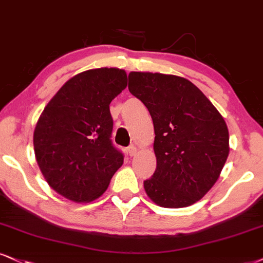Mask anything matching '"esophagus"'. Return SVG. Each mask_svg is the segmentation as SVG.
Instances as JSON below:
<instances>
[{
  "instance_id": "34e87169",
  "label": "esophagus",
  "mask_w": 263,
  "mask_h": 263,
  "mask_svg": "<svg viewBox=\"0 0 263 263\" xmlns=\"http://www.w3.org/2000/svg\"><path fill=\"white\" fill-rule=\"evenodd\" d=\"M137 151H138V148L135 147L134 145H132V146L128 147V154H129V156H135V155H137Z\"/></svg>"
}]
</instances>
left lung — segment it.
<instances>
[{
  "label": "left lung",
  "mask_w": 263,
  "mask_h": 263,
  "mask_svg": "<svg viewBox=\"0 0 263 263\" xmlns=\"http://www.w3.org/2000/svg\"><path fill=\"white\" fill-rule=\"evenodd\" d=\"M128 89L150 112L157 166L144 181L158 206L179 209L205 196L229 155L227 124L199 87L177 76L132 72Z\"/></svg>",
  "instance_id": "1"
}]
</instances>
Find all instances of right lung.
Masks as SVG:
<instances>
[{
  "instance_id": "right-lung-1",
  "label": "right lung",
  "mask_w": 263,
  "mask_h": 263,
  "mask_svg": "<svg viewBox=\"0 0 263 263\" xmlns=\"http://www.w3.org/2000/svg\"><path fill=\"white\" fill-rule=\"evenodd\" d=\"M125 87L123 69H90L68 80L45 107L34 151L42 176L60 195L76 202L97 199L123 164L111 140L109 103Z\"/></svg>"
}]
</instances>
